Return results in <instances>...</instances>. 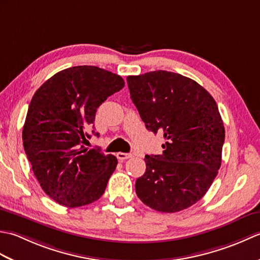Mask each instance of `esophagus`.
I'll list each match as a JSON object with an SVG mask.
<instances>
[{"label": "esophagus", "instance_id": "34e87169", "mask_svg": "<svg viewBox=\"0 0 260 260\" xmlns=\"http://www.w3.org/2000/svg\"><path fill=\"white\" fill-rule=\"evenodd\" d=\"M116 156H117V158L119 159V161H124V159H127L132 157V154L129 153H123V152H119L116 154Z\"/></svg>", "mask_w": 260, "mask_h": 260}]
</instances>
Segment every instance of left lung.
Wrapping results in <instances>:
<instances>
[{
    "mask_svg": "<svg viewBox=\"0 0 260 260\" xmlns=\"http://www.w3.org/2000/svg\"><path fill=\"white\" fill-rule=\"evenodd\" d=\"M127 84L146 128L167 140L161 155H145L136 194L159 212L187 209L206 194L221 165L224 127L217 103L197 81L171 71L128 76Z\"/></svg>",
    "mask_w": 260,
    "mask_h": 260,
    "instance_id": "left-lung-1",
    "label": "left lung"
}]
</instances>
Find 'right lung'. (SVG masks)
<instances>
[{
  "instance_id": "add662e5",
  "label": "right lung",
  "mask_w": 260,
  "mask_h": 260,
  "mask_svg": "<svg viewBox=\"0 0 260 260\" xmlns=\"http://www.w3.org/2000/svg\"><path fill=\"white\" fill-rule=\"evenodd\" d=\"M124 86L110 71L77 66L53 75L33 95L23 147L42 190L61 206L82 207L104 194L117 158L82 144L90 139L86 131L93 127L97 108Z\"/></svg>"
}]
</instances>
